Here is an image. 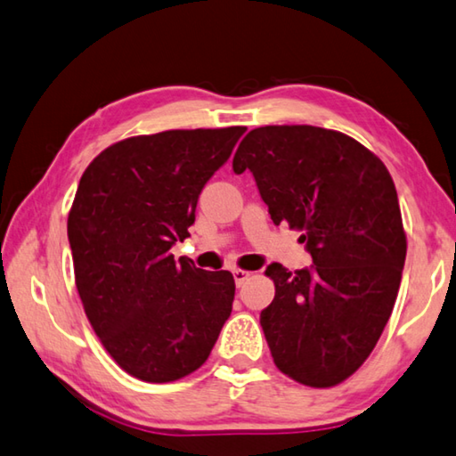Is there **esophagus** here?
Segmentation results:
<instances>
[{"instance_id":"obj_1","label":"esophagus","mask_w":456,"mask_h":456,"mask_svg":"<svg viewBox=\"0 0 456 456\" xmlns=\"http://www.w3.org/2000/svg\"><path fill=\"white\" fill-rule=\"evenodd\" d=\"M232 273H234V281H236V286H238V288H240V286H244V283L248 281V278L252 276V272H248V270H240V268H236V270L232 272Z\"/></svg>"}]
</instances>
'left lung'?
<instances>
[{
	"label": "left lung",
	"instance_id": "8db88e82",
	"mask_svg": "<svg viewBox=\"0 0 456 456\" xmlns=\"http://www.w3.org/2000/svg\"><path fill=\"white\" fill-rule=\"evenodd\" d=\"M256 178L273 224L299 230L314 265L270 264L276 296L260 314L273 363L307 387L354 375L397 299L407 236L389 170L351 136L312 125L254 128L232 160Z\"/></svg>",
	"mask_w": 456,
	"mask_h": 456
}]
</instances>
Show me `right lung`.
Wrapping results in <instances>:
<instances>
[{"mask_svg":"<svg viewBox=\"0 0 456 456\" xmlns=\"http://www.w3.org/2000/svg\"><path fill=\"white\" fill-rule=\"evenodd\" d=\"M246 126L118 141L81 176L67 234L75 286L102 347L128 375L168 383L196 371L234 302V276L170 254L199 196Z\"/></svg>","mask_w":456,"mask_h":456,"instance_id":"1","label":"right lung"}]
</instances>
